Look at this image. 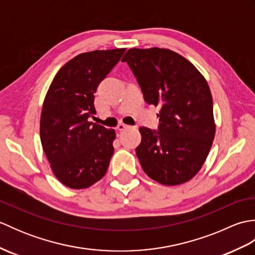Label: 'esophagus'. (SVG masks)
I'll return each mask as SVG.
<instances>
[{"instance_id": "34e87169", "label": "esophagus", "mask_w": 255, "mask_h": 255, "mask_svg": "<svg viewBox=\"0 0 255 255\" xmlns=\"http://www.w3.org/2000/svg\"><path fill=\"white\" fill-rule=\"evenodd\" d=\"M129 127H130V126H128V125L124 124V123H121V124H118L117 129H118V130H124V129H127Z\"/></svg>"}]
</instances>
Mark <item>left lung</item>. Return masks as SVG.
I'll list each match as a JSON object with an SVG mask.
<instances>
[{"label":"left lung","mask_w":255,"mask_h":255,"mask_svg":"<svg viewBox=\"0 0 255 255\" xmlns=\"http://www.w3.org/2000/svg\"><path fill=\"white\" fill-rule=\"evenodd\" d=\"M148 104L160 106L158 130L140 127L136 154L149 177L180 185L197 174L215 138L213 97L203 74L163 48L129 49L123 57Z\"/></svg>","instance_id":"obj_1"}]
</instances>
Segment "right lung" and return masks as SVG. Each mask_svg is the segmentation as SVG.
<instances>
[{
    "label": "right lung",
    "instance_id": "add662e5",
    "mask_svg": "<svg viewBox=\"0 0 255 255\" xmlns=\"http://www.w3.org/2000/svg\"><path fill=\"white\" fill-rule=\"evenodd\" d=\"M123 49L80 53L59 70L40 116V140L53 174L81 189L105 175L114 153V129L89 122L96 114L94 93L116 66Z\"/></svg>",
    "mask_w": 255,
    "mask_h": 255
}]
</instances>
